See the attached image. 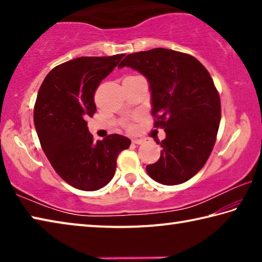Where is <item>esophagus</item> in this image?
I'll return each mask as SVG.
<instances>
[{"label":"esophagus","instance_id":"1","mask_svg":"<svg viewBox=\"0 0 262 262\" xmlns=\"http://www.w3.org/2000/svg\"><path fill=\"white\" fill-rule=\"evenodd\" d=\"M132 142H133V143H135V144H142V143H144V140H142V139H133Z\"/></svg>","mask_w":262,"mask_h":262}]
</instances>
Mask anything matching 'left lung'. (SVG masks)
Returning <instances> with one entry per match:
<instances>
[{
  "mask_svg": "<svg viewBox=\"0 0 262 262\" xmlns=\"http://www.w3.org/2000/svg\"><path fill=\"white\" fill-rule=\"evenodd\" d=\"M122 67L147 77L155 127L166 134L148 174L168 186L189 180L209 158L220 127L221 100L210 74L194 56L166 48L128 54Z\"/></svg>",
  "mask_w": 262,
  "mask_h": 262,
  "instance_id": "left-lung-1",
  "label": "left lung"
}]
</instances>
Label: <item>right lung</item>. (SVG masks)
Masks as SVG:
<instances>
[{"instance_id":"1","label":"right lung","mask_w":262,"mask_h":262,"mask_svg":"<svg viewBox=\"0 0 262 262\" xmlns=\"http://www.w3.org/2000/svg\"><path fill=\"white\" fill-rule=\"evenodd\" d=\"M125 54L82 56L53 68L35 100L33 120L43 152L66 183L97 190L112 180L117 158L130 140L111 134L94 142L86 119L96 112L95 92Z\"/></svg>"}]
</instances>
